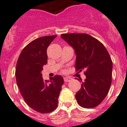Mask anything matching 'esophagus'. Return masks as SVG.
<instances>
[{
	"label": "esophagus",
	"mask_w": 127,
	"mask_h": 127,
	"mask_svg": "<svg viewBox=\"0 0 127 127\" xmlns=\"http://www.w3.org/2000/svg\"><path fill=\"white\" fill-rule=\"evenodd\" d=\"M64 80L65 82H69L71 80H72V78L70 77H65V78H64Z\"/></svg>",
	"instance_id": "obj_1"
}]
</instances>
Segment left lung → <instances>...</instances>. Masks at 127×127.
Here are the masks:
<instances>
[{
  "mask_svg": "<svg viewBox=\"0 0 127 127\" xmlns=\"http://www.w3.org/2000/svg\"><path fill=\"white\" fill-rule=\"evenodd\" d=\"M61 38L74 50L75 67L85 69L86 79L76 93L78 103L86 108L98 106L107 95L112 83L113 63L103 44L87 34H63ZM80 81L79 79H77Z\"/></svg>",
  "mask_w": 127,
  "mask_h": 127,
  "instance_id": "left-lung-1",
  "label": "left lung"
}]
</instances>
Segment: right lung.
<instances>
[{
	"instance_id": "right-lung-1",
	"label": "right lung",
	"mask_w": 127,
	"mask_h": 127,
	"mask_svg": "<svg viewBox=\"0 0 127 127\" xmlns=\"http://www.w3.org/2000/svg\"><path fill=\"white\" fill-rule=\"evenodd\" d=\"M56 36L41 37L28 44L16 64L15 77L21 95L25 102L39 113H50L56 108L64 83L61 76L44 81L41 74L43 66L47 63V47Z\"/></svg>"
}]
</instances>
